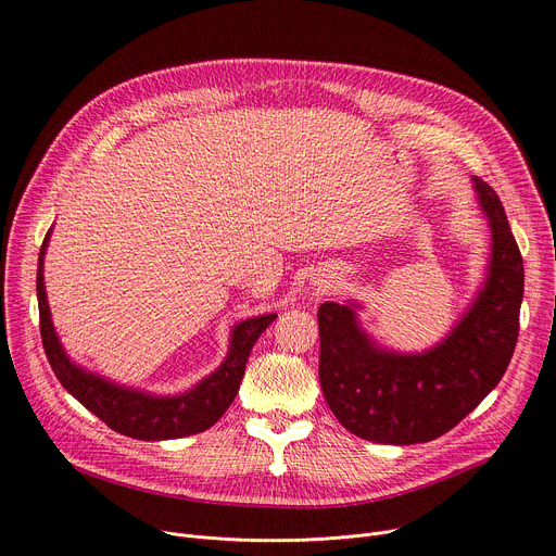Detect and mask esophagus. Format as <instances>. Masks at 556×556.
<instances>
[{"mask_svg":"<svg viewBox=\"0 0 556 556\" xmlns=\"http://www.w3.org/2000/svg\"><path fill=\"white\" fill-rule=\"evenodd\" d=\"M329 288H331V279H319V281H315V290H317V293H329Z\"/></svg>","mask_w":556,"mask_h":556,"instance_id":"esophagus-1","label":"esophagus"}]
</instances>
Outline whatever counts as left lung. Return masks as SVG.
I'll list each match as a JSON object with an SVG mask.
<instances>
[{"instance_id": "1", "label": "left lung", "mask_w": 556, "mask_h": 556, "mask_svg": "<svg viewBox=\"0 0 556 556\" xmlns=\"http://www.w3.org/2000/svg\"><path fill=\"white\" fill-rule=\"evenodd\" d=\"M489 220L484 281L455 327L434 346L403 354L378 344L358 319V302H325L319 383L336 419L378 444H424L455 428L501 383L518 340L522 256L495 191L473 178Z\"/></svg>"}]
</instances>
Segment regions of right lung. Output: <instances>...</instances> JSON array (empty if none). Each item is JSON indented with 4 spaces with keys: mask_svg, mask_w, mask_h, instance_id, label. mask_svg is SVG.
<instances>
[{
    "mask_svg": "<svg viewBox=\"0 0 556 556\" xmlns=\"http://www.w3.org/2000/svg\"><path fill=\"white\" fill-rule=\"evenodd\" d=\"M49 237L51 229L45 237L38 258L40 336L47 361L63 388L112 430L132 437V440H178V437H189L212 428L225 415L233 396H237L252 346L258 336L273 325L277 313L248 317L243 323L233 325L229 331V352L220 367L182 394L164 396L126 388L76 365L63 349V342L51 323L45 290V254Z\"/></svg>",
    "mask_w": 556,
    "mask_h": 556,
    "instance_id": "obj_1",
    "label": "right lung"
}]
</instances>
